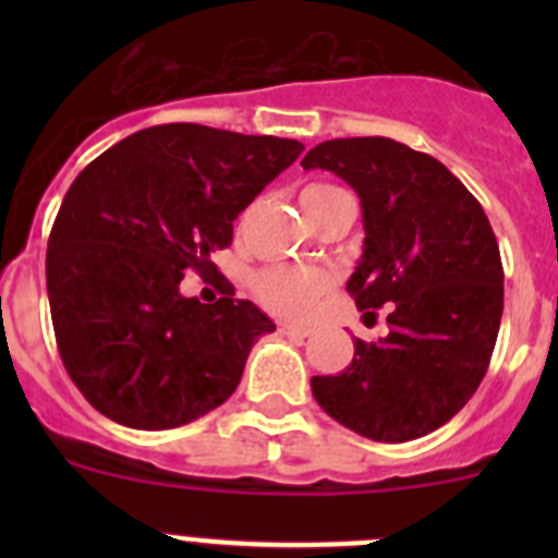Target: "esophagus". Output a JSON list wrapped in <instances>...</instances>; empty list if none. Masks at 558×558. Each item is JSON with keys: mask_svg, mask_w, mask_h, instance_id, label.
I'll return each instance as SVG.
<instances>
[{"mask_svg": "<svg viewBox=\"0 0 558 558\" xmlns=\"http://www.w3.org/2000/svg\"><path fill=\"white\" fill-rule=\"evenodd\" d=\"M278 331L286 337H307L311 329L307 326H296V324H278Z\"/></svg>", "mask_w": 558, "mask_h": 558, "instance_id": "34e87169", "label": "esophagus"}]
</instances>
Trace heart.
Wrapping results in <instances>:
<instances>
[{"label": "heart", "mask_w": 558, "mask_h": 558, "mask_svg": "<svg viewBox=\"0 0 558 558\" xmlns=\"http://www.w3.org/2000/svg\"><path fill=\"white\" fill-rule=\"evenodd\" d=\"M337 191V185L329 183H311L302 189V207L307 210L326 194ZM329 286L326 272L315 267H291V264H278V267H267L253 278V294L262 302L267 311L278 315H289V318H302L313 307V302Z\"/></svg>", "instance_id": "heart-1"}]
</instances>
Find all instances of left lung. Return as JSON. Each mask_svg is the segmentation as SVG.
Here are the masks:
<instances>
[{
  "instance_id": "left-lung-1",
  "label": "left lung",
  "mask_w": 558,
  "mask_h": 558,
  "mask_svg": "<svg viewBox=\"0 0 558 558\" xmlns=\"http://www.w3.org/2000/svg\"><path fill=\"white\" fill-rule=\"evenodd\" d=\"M362 199L364 253L348 280L359 311L388 305V335L356 340L313 397L356 435L408 442L440 429L481 386L505 305V272L481 202L429 154L388 137L326 140L302 159Z\"/></svg>"
}]
</instances>
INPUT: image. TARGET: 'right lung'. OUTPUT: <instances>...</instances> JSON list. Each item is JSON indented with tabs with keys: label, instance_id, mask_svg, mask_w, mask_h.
I'll list each match as a JSON object with an SVG mask.
<instances>
[{
	"label": "right lung",
	"instance_id": "obj_1",
	"mask_svg": "<svg viewBox=\"0 0 558 558\" xmlns=\"http://www.w3.org/2000/svg\"><path fill=\"white\" fill-rule=\"evenodd\" d=\"M296 140L165 123L134 132L66 191L45 256L56 345L72 384L110 421L174 429L227 402L275 324L253 302L202 305L185 269L216 275L234 218L296 161Z\"/></svg>",
	"mask_w": 558,
	"mask_h": 558
}]
</instances>
